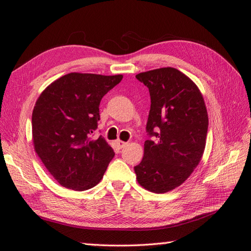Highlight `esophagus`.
I'll return each instance as SVG.
<instances>
[{
    "label": "esophagus",
    "mask_w": 251,
    "mask_h": 251,
    "mask_svg": "<svg viewBox=\"0 0 251 251\" xmlns=\"http://www.w3.org/2000/svg\"><path fill=\"white\" fill-rule=\"evenodd\" d=\"M116 145L120 149H122V148H124V147L127 146V142L122 141V140H116Z\"/></svg>",
    "instance_id": "34e87169"
}]
</instances>
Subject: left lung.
Instances as JSON below:
<instances>
[{
  "mask_svg": "<svg viewBox=\"0 0 251 251\" xmlns=\"http://www.w3.org/2000/svg\"><path fill=\"white\" fill-rule=\"evenodd\" d=\"M149 88L151 108L145 154L135 166L137 180L153 193L182 184L201 162L206 146L208 114L204 98L191 78L175 68L136 75Z\"/></svg>",
  "mask_w": 251,
  "mask_h": 251,
  "instance_id": "1",
  "label": "left lung"
}]
</instances>
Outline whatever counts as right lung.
<instances>
[{"label": "right lung", "mask_w": 251, "mask_h": 251, "mask_svg": "<svg viewBox=\"0 0 251 251\" xmlns=\"http://www.w3.org/2000/svg\"><path fill=\"white\" fill-rule=\"evenodd\" d=\"M123 75L69 73L47 86L32 113L34 150L65 188L85 191L97 185L114 156L97 129L99 104Z\"/></svg>", "instance_id": "right-lung-1"}]
</instances>
